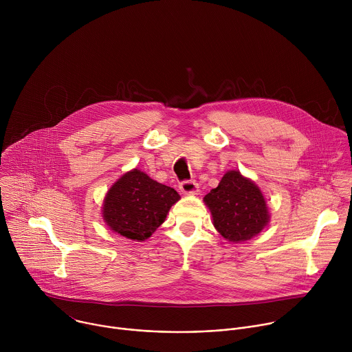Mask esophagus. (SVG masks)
Here are the masks:
<instances>
[{
    "mask_svg": "<svg viewBox=\"0 0 352 352\" xmlns=\"http://www.w3.org/2000/svg\"><path fill=\"white\" fill-rule=\"evenodd\" d=\"M179 189L185 195H193V193L199 192V185L195 181H182L179 184Z\"/></svg>",
    "mask_w": 352,
    "mask_h": 352,
    "instance_id": "34e87169",
    "label": "esophagus"
}]
</instances>
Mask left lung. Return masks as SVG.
<instances>
[{
  "label": "left lung",
  "instance_id": "8db88e82",
  "mask_svg": "<svg viewBox=\"0 0 352 352\" xmlns=\"http://www.w3.org/2000/svg\"><path fill=\"white\" fill-rule=\"evenodd\" d=\"M204 200L212 212L213 226L230 242L252 239L270 220L262 190L235 170L227 171Z\"/></svg>",
  "mask_w": 352,
  "mask_h": 352
}]
</instances>
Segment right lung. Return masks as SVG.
<instances>
[{"label":"right lung","instance_id":"add662e5","mask_svg":"<svg viewBox=\"0 0 352 352\" xmlns=\"http://www.w3.org/2000/svg\"><path fill=\"white\" fill-rule=\"evenodd\" d=\"M179 197L175 189L133 168L107 192L103 220L114 232L132 241H144L164 223Z\"/></svg>","mask_w":352,"mask_h":352}]
</instances>
